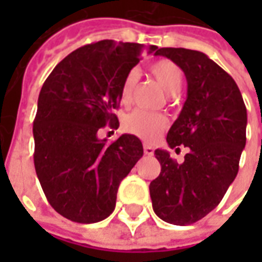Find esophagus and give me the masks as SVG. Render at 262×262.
Returning <instances> with one entry per match:
<instances>
[{
  "instance_id": "obj_1",
  "label": "esophagus",
  "mask_w": 262,
  "mask_h": 262,
  "mask_svg": "<svg viewBox=\"0 0 262 262\" xmlns=\"http://www.w3.org/2000/svg\"><path fill=\"white\" fill-rule=\"evenodd\" d=\"M143 150H144V154L146 156H153L154 154V148L151 146H148V144H144L143 146Z\"/></svg>"
}]
</instances>
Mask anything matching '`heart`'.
<instances>
[{
  "label": "heart",
  "instance_id": "obj_1",
  "mask_svg": "<svg viewBox=\"0 0 262 262\" xmlns=\"http://www.w3.org/2000/svg\"><path fill=\"white\" fill-rule=\"evenodd\" d=\"M150 73L168 95H177L182 86V75L181 69L172 63L171 60H159L150 66ZM139 74L137 71L127 73L122 86H120V101L122 103H129L133 95V91L136 88ZM168 120L163 114L157 112H146V111H133L123 120V129L127 133H132L135 136L144 139V140H153L167 127Z\"/></svg>",
  "mask_w": 262,
  "mask_h": 262
}]
</instances>
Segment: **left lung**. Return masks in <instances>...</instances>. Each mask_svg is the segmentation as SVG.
<instances>
[{
    "instance_id": "8db88e82",
    "label": "left lung",
    "mask_w": 262,
    "mask_h": 262,
    "mask_svg": "<svg viewBox=\"0 0 262 262\" xmlns=\"http://www.w3.org/2000/svg\"><path fill=\"white\" fill-rule=\"evenodd\" d=\"M156 56L174 61L187 78V101L167 143L189 151L182 164L167 150L154 151L161 172L150 182V196L160 219L191 225L219 205L236 178L246 146L247 109L236 81L202 52L163 48Z\"/></svg>"
}]
</instances>
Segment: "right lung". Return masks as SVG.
Returning <instances> with one entry per match:
<instances>
[{
  "instance_id": "1",
  "label": "right lung",
  "mask_w": 262,
  "mask_h": 262,
  "mask_svg": "<svg viewBox=\"0 0 262 262\" xmlns=\"http://www.w3.org/2000/svg\"><path fill=\"white\" fill-rule=\"evenodd\" d=\"M157 46L99 40L60 61L43 84L33 122L35 170L53 209L77 223L114 212L120 181L143 156L135 135L108 143L98 132L119 126L120 86L143 54Z\"/></svg>"
}]
</instances>
